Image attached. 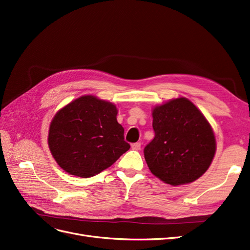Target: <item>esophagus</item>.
Masks as SVG:
<instances>
[{
  "label": "esophagus",
  "mask_w": 250,
  "mask_h": 250,
  "mask_svg": "<svg viewBox=\"0 0 250 250\" xmlns=\"http://www.w3.org/2000/svg\"><path fill=\"white\" fill-rule=\"evenodd\" d=\"M132 148H133L134 150H140V149H141V143L137 142V143L132 144Z\"/></svg>",
  "instance_id": "1"
}]
</instances>
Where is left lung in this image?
I'll return each mask as SVG.
<instances>
[{
	"label": "left lung",
	"instance_id": "left-lung-1",
	"mask_svg": "<svg viewBox=\"0 0 250 250\" xmlns=\"http://www.w3.org/2000/svg\"><path fill=\"white\" fill-rule=\"evenodd\" d=\"M152 117L155 136L144 148L151 172L171 186L200 178L216 149L212 128L201 111L181 97L154 107Z\"/></svg>",
	"mask_w": 250,
	"mask_h": 250
}]
</instances>
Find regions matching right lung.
Returning a JSON list of instances; mask_svg holds the SVG:
<instances>
[{
    "label": "right lung",
    "mask_w": 250,
    "mask_h": 250,
    "mask_svg": "<svg viewBox=\"0 0 250 250\" xmlns=\"http://www.w3.org/2000/svg\"><path fill=\"white\" fill-rule=\"evenodd\" d=\"M116 115L115 105L91 95L60 109L52 119L48 137L59 167L82 178H91L111 167L131 147Z\"/></svg>",
    "instance_id": "add662e5"
}]
</instances>
